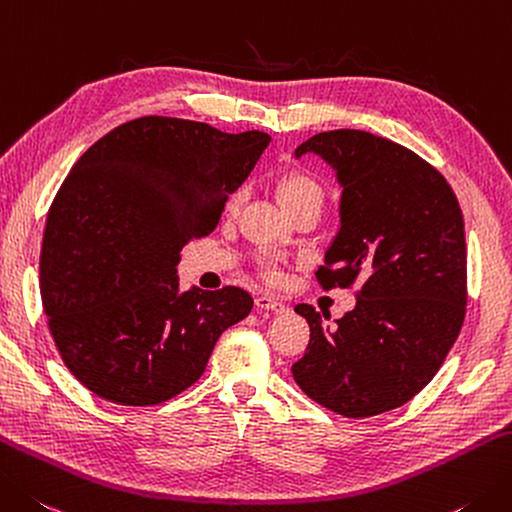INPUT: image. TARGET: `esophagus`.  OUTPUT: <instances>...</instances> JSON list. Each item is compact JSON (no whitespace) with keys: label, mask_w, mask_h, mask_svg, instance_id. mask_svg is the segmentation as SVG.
<instances>
[{"label":"esophagus","mask_w":512,"mask_h":512,"mask_svg":"<svg viewBox=\"0 0 512 512\" xmlns=\"http://www.w3.org/2000/svg\"><path fill=\"white\" fill-rule=\"evenodd\" d=\"M255 306L259 310H273V313H286L288 310V306L282 302V299L273 295H257Z\"/></svg>","instance_id":"34e87169"}]
</instances>
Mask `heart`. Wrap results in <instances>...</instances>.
Instances as JSON below:
<instances>
[{
  "instance_id": "1",
  "label": "heart",
  "mask_w": 512,
  "mask_h": 512,
  "mask_svg": "<svg viewBox=\"0 0 512 512\" xmlns=\"http://www.w3.org/2000/svg\"><path fill=\"white\" fill-rule=\"evenodd\" d=\"M277 195H279V202L284 204V208L288 213H293V210L302 208V206H319L322 208L324 204V186L319 184V179L313 177L310 173H304V170H290V173L279 177L277 182ZM244 199V188L235 190L233 195L228 197L226 202V210H233L239 208ZM266 275L268 279H277V268L266 262Z\"/></svg>"
}]
</instances>
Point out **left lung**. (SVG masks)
<instances>
[{
    "instance_id": "8db88e82",
    "label": "left lung",
    "mask_w": 512,
    "mask_h": 512,
    "mask_svg": "<svg viewBox=\"0 0 512 512\" xmlns=\"http://www.w3.org/2000/svg\"><path fill=\"white\" fill-rule=\"evenodd\" d=\"M308 153L326 159L342 184V228L315 277L326 290H359L357 306L333 328L322 326L313 306H295L310 342L293 377L333 413L373 417L410 402L462 330V208L435 166L386 137L328 130L295 150Z\"/></svg>"
}]
</instances>
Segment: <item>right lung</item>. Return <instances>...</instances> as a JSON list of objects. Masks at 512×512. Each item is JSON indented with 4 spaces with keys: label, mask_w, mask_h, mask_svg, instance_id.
<instances>
[{
    "label": "right lung",
    "mask_w": 512,
    "mask_h": 512,
    "mask_svg": "<svg viewBox=\"0 0 512 512\" xmlns=\"http://www.w3.org/2000/svg\"><path fill=\"white\" fill-rule=\"evenodd\" d=\"M270 137L148 115L90 146L48 210L39 288L66 368L90 393L155 406L202 377L250 313L244 288L179 290V250L210 235Z\"/></svg>",
    "instance_id": "obj_1"
}]
</instances>
